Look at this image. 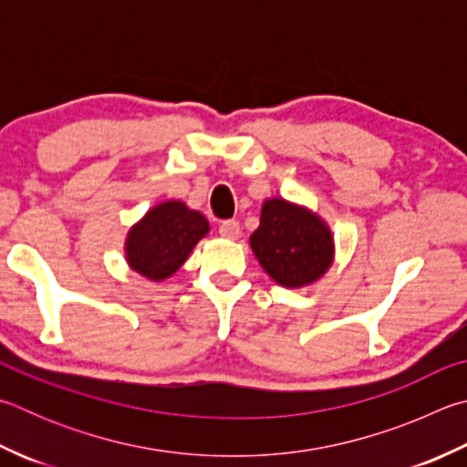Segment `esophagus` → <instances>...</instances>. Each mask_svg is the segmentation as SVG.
<instances>
[{"mask_svg":"<svg viewBox=\"0 0 467 467\" xmlns=\"http://www.w3.org/2000/svg\"><path fill=\"white\" fill-rule=\"evenodd\" d=\"M218 233H220V236H223V239L234 241V239H239L241 226H239V223H236V220H224V223L220 224Z\"/></svg>","mask_w":467,"mask_h":467,"instance_id":"obj_1","label":"esophagus"}]
</instances>
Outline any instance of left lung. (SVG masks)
<instances>
[{"instance_id":"1","label":"left lung","mask_w":467,"mask_h":467,"mask_svg":"<svg viewBox=\"0 0 467 467\" xmlns=\"http://www.w3.org/2000/svg\"><path fill=\"white\" fill-rule=\"evenodd\" d=\"M249 244L275 284L298 290L327 274L335 261V234L315 210L284 198H267Z\"/></svg>"}]
</instances>
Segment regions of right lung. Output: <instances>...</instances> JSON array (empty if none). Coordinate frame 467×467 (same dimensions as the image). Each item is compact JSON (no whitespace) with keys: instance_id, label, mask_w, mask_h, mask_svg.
I'll list each match as a JSON object with an SVG mask.
<instances>
[{"instance_id":"add662e5","label":"right lung","mask_w":467,"mask_h":467,"mask_svg":"<svg viewBox=\"0 0 467 467\" xmlns=\"http://www.w3.org/2000/svg\"><path fill=\"white\" fill-rule=\"evenodd\" d=\"M210 233V223L182 200H165L134 223L124 241V259L149 282H165L180 269L196 244Z\"/></svg>"}]
</instances>
